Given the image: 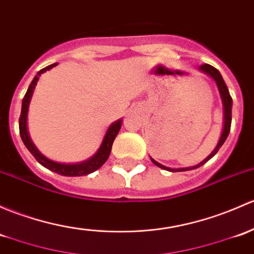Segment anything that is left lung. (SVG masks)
Wrapping results in <instances>:
<instances>
[{
	"label": "left lung",
	"mask_w": 254,
	"mask_h": 254,
	"mask_svg": "<svg viewBox=\"0 0 254 254\" xmlns=\"http://www.w3.org/2000/svg\"><path fill=\"white\" fill-rule=\"evenodd\" d=\"M199 69H201L202 71H204V73H207L208 75H210L213 79L215 80V82H217V85L219 87V91H220L221 100H223V106H224V129H223V132H221V136H220V138H219V142H218L217 147L214 148V151H213L212 153H210L209 156H208L207 158L204 159V161H202L201 163H199V164L194 165V167L180 168V169H172V168L164 167V165H162L161 163L156 162L153 158H151L152 162H153L154 164L157 165V167L162 168V169L169 170V172H186V170H192V169H196V168L201 167V165H203L204 163H207L208 161H209V159L212 158L213 156H215V154H217L219 148L223 146V143L225 142L226 137H228L229 132H230V127H231V106H233V98H231L230 92H229V90H228V86H226L225 81H224L223 76L220 75V73H219L218 69L214 68V66H212L210 64H202V65H199Z\"/></svg>",
	"instance_id": "obj_1"
}]
</instances>
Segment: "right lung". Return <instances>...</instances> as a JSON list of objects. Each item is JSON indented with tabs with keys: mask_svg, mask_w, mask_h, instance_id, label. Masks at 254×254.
I'll return each mask as SVG.
<instances>
[{
	"mask_svg": "<svg viewBox=\"0 0 254 254\" xmlns=\"http://www.w3.org/2000/svg\"><path fill=\"white\" fill-rule=\"evenodd\" d=\"M57 65V63L51 64V65L46 66V68L41 69L39 73L36 74L35 78L33 79L31 84L29 85L28 91H26L25 96L23 98V102H21V112H20V117H19V134L21 140H23L24 145L25 147L29 149L31 154L35 157V159L40 163L41 165H44L45 168L50 169L51 172H55L60 175H64V176H82V175H87L90 173L96 172L98 168L102 167L105 164L107 159H108L109 154H111V149H112V145H113V141L116 138V136L118 135L120 127H122V120H118L114 124H112L111 127H108L107 130L105 138L102 141V145L101 147L98 148L97 153L95 156L91 157L87 161L82 162V163H78V164H62V163H57L47 159L46 157L42 156L39 151H37L34 143L31 142L30 137L28 135V130H26V114H28V107H29V102H30L31 95H33L34 89H35V85L37 84V80H39V76L41 75L42 73H45L49 69L53 68V66Z\"/></svg>",
	"mask_w": 254,
	"mask_h": 254,
	"instance_id": "obj_1",
	"label": "right lung"
}]
</instances>
